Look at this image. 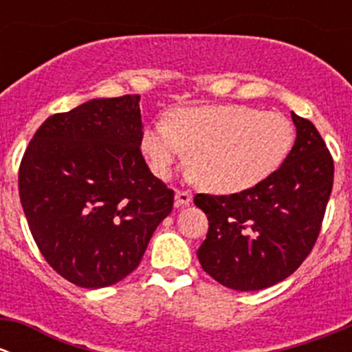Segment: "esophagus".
<instances>
[{
    "instance_id": "obj_1",
    "label": "esophagus",
    "mask_w": 352,
    "mask_h": 352,
    "mask_svg": "<svg viewBox=\"0 0 352 352\" xmlns=\"http://www.w3.org/2000/svg\"><path fill=\"white\" fill-rule=\"evenodd\" d=\"M192 202V192L190 190H177L175 192V204L177 206H187Z\"/></svg>"
}]
</instances>
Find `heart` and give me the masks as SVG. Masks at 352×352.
Here are the masks:
<instances>
[{"label": "heart", "instance_id": "obj_1", "mask_svg": "<svg viewBox=\"0 0 352 352\" xmlns=\"http://www.w3.org/2000/svg\"><path fill=\"white\" fill-rule=\"evenodd\" d=\"M294 141L293 124L276 110L245 105L184 107L143 133L151 170L166 179L190 151L197 180L214 192H240L279 168Z\"/></svg>", "mask_w": 352, "mask_h": 352}]
</instances>
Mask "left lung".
I'll return each instance as SVG.
<instances>
[{"label":"left lung","mask_w":352,"mask_h":352,"mask_svg":"<svg viewBox=\"0 0 352 352\" xmlns=\"http://www.w3.org/2000/svg\"><path fill=\"white\" fill-rule=\"evenodd\" d=\"M296 141L278 170L230 196L197 194L209 230L197 250L219 285L264 289L293 274L317 243L333 186V158L314 122L291 112Z\"/></svg>","instance_id":"1"}]
</instances>
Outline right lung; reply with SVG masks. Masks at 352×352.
<instances>
[{"label":"right lung","mask_w":352,"mask_h":352,"mask_svg":"<svg viewBox=\"0 0 352 352\" xmlns=\"http://www.w3.org/2000/svg\"><path fill=\"white\" fill-rule=\"evenodd\" d=\"M140 95L47 117L25 150L19 190L47 264L80 287L116 285L140 265L173 190L141 153Z\"/></svg>","instance_id":"1"}]
</instances>
